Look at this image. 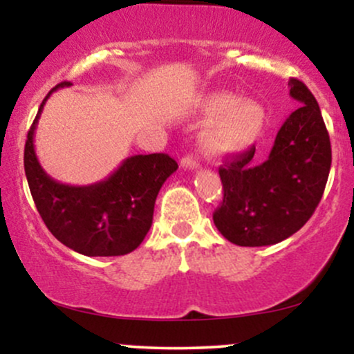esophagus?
Segmentation results:
<instances>
[{
	"label": "esophagus",
	"instance_id": "esophagus-1",
	"mask_svg": "<svg viewBox=\"0 0 354 354\" xmlns=\"http://www.w3.org/2000/svg\"><path fill=\"white\" fill-rule=\"evenodd\" d=\"M181 166H183V168H186V169H198V168H200V163H198L196 158L188 154V156H185L181 160Z\"/></svg>",
	"mask_w": 354,
	"mask_h": 354
}]
</instances>
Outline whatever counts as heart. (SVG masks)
Listing matches in <instances>:
<instances>
[{
  "label": "heart",
  "instance_id": "b5f03b06",
  "mask_svg": "<svg viewBox=\"0 0 354 354\" xmlns=\"http://www.w3.org/2000/svg\"><path fill=\"white\" fill-rule=\"evenodd\" d=\"M201 120L209 121L201 145L214 156H230L250 149L268 124L266 106L256 98H239L230 91H209L198 101Z\"/></svg>",
  "mask_w": 354,
  "mask_h": 354
}]
</instances>
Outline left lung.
I'll return each instance as SVG.
<instances>
[{"mask_svg":"<svg viewBox=\"0 0 354 354\" xmlns=\"http://www.w3.org/2000/svg\"><path fill=\"white\" fill-rule=\"evenodd\" d=\"M288 86L299 108L279 128L268 160L256 163L251 148L219 168L225 196L213 221L238 246L290 238L315 213L326 186L331 143L318 101L299 80Z\"/></svg>","mask_w":354,"mask_h":354,"instance_id":"8db88e82","label":"left lung"}]
</instances>
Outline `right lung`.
I'll return each instance as SVG.
<instances>
[{"mask_svg":"<svg viewBox=\"0 0 354 354\" xmlns=\"http://www.w3.org/2000/svg\"><path fill=\"white\" fill-rule=\"evenodd\" d=\"M38 109L24 145V173L36 209L58 241L84 256H123L135 251L151 228L154 201L163 183L178 169L165 153L129 156L103 181L64 185L39 165L35 131L51 93Z\"/></svg>","mask_w":354,"mask_h":354,"instance_id":"right-lung-1","label":"right lung"}]
</instances>
